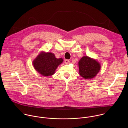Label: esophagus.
I'll return each mask as SVG.
<instances>
[{"mask_svg": "<svg viewBox=\"0 0 128 128\" xmlns=\"http://www.w3.org/2000/svg\"><path fill=\"white\" fill-rule=\"evenodd\" d=\"M69 62V60H65V64H68Z\"/></svg>", "mask_w": 128, "mask_h": 128, "instance_id": "34e87169", "label": "esophagus"}]
</instances>
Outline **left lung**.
Masks as SVG:
<instances>
[{"instance_id":"obj_1","label":"left lung","mask_w":128,"mask_h":128,"mask_svg":"<svg viewBox=\"0 0 128 128\" xmlns=\"http://www.w3.org/2000/svg\"><path fill=\"white\" fill-rule=\"evenodd\" d=\"M79 73L84 79H91L96 76L101 68L100 64L94 59L84 56L78 62Z\"/></svg>"}]
</instances>
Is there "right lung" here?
Masks as SVG:
<instances>
[{
    "instance_id": "right-lung-1",
    "label": "right lung",
    "mask_w": 128,
    "mask_h": 128,
    "mask_svg": "<svg viewBox=\"0 0 128 128\" xmlns=\"http://www.w3.org/2000/svg\"><path fill=\"white\" fill-rule=\"evenodd\" d=\"M63 62L62 58L57 59L52 52H41L33 61L35 69L43 76H49L54 74L58 66Z\"/></svg>"
}]
</instances>
